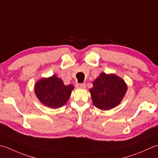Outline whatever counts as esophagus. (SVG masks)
<instances>
[{"label":"esophagus","mask_w":158,"mask_h":158,"mask_svg":"<svg viewBox=\"0 0 158 158\" xmlns=\"http://www.w3.org/2000/svg\"><path fill=\"white\" fill-rule=\"evenodd\" d=\"M76 86L79 88H85V83H77V84H76Z\"/></svg>","instance_id":"obj_1"}]
</instances>
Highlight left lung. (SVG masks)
Segmentation results:
<instances>
[{"label":"left lung","instance_id":"8db88e82","mask_svg":"<svg viewBox=\"0 0 158 158\" xmlns=\"http://www.w3.org/2000/svg\"><path fill=\"white\" fill-rule=\"evenodd\" d=\"M127 85L115 75L102 73L89 89L92 102L100 110H108L118 106L127 92Z\"/></svg>","mask_w":158,"mask_h":158}]
</instances>
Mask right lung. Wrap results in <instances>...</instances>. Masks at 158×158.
<instances>
[{"mask_svg": "<svg viewBox=\"0 0 158 158\" xmlns=\"http://www.w3.org/2000/svg\"><path fill=\"white\" fill-rule=\"evenodd\" d=\"M74 87L72 85H64L62 80L55 75L43 78L35 85L37 97L45 106L58 108L66 103Z\"/></svg>", "mask_w": 158, "mask_h": 158, "instance_id": "add662e5", "label": "right lung"}]
</instances>
